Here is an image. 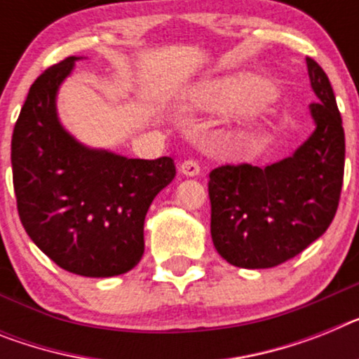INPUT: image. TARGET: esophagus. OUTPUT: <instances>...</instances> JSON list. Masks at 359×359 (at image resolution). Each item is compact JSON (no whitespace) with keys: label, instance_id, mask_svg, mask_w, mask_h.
<instances>
[{"label":"esophagus","instance_id":"34e87169","mask_svg":"<svg viewBox=\"0 0 359 359\" xmlns=\"http://www.w3.org/2000/svg\"><path fill=\"white\" fill-rule=\"evenodd\" d=\"M180 170H182V174H185V176H198L201 168L196 159H185V161L180 165Z\"/></svg>","mask_w":359,"mask_h":359}]
</instances>
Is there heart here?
<instances>
[{"label": "heart", "instance_id": "obj_1", "mask_svg": "<svg viewBox=\"0 0 359 359\" xmlns=\"http://www.w3.org/2000/svg\"><path fill=\"white\" fill-rule=\"evenodd\" d=\"M272 97V88L259 78H226L200 85L192 94L198 110H247L263 105Z\"/></svg>", "mask_w": 359, "mask_h": 359}]
</instances>
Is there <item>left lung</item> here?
Returning a JSON list of instances; mask_svg holds the SVG:
<instances>
[{"label": "left lung", "mask_w": 359, "mask_h": 359, "mask_svg": "<svg viewBox=\"0 0 359 359\" xmlns=\"http://www.w3.org/2000/svg\"><path fill=\"white\" fill-rule=\"evenodd\" d=\"M316 130L290 158L267 167L222 165L209 180L210 234L223 259L271 269L298 256L332 223L345 168V133L325 70L307 57Z\"/></svg>", "instance_id": "left-lung-1"}]
</instances>
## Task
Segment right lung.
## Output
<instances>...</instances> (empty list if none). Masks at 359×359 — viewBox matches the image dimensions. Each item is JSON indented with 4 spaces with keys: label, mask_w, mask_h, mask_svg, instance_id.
Listing matches in <instances>:
<instances>
[{
    "label": "right lung",
    "mask_w": 359,
    "mask_h": 359,
    "mask_svg": "<svg viewBox=\"0 0 359 359\" xmlns=\"http://www.w3.org/2000/svg\"><path fill=\"white\" fill-rule=\"evenodd\" d=\"M78 60L52 65L30 87L12 133V180L20 219L39 250L72 274L110 278L142 259L147 210L176 165L167 156L88 149L61 127L57 88Z\"/></svg>",
    "instance_id": "obj_1"
}]
</instances>
